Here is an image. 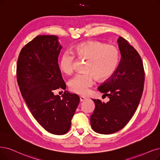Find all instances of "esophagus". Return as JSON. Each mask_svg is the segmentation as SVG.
<instances>
[{
	"label": "esophagus",
	"mask_w": 160,
	"mask_h": 160,
	"mask_svg": "<svg viewBox=\"0 0 160 160\" xmlns=\"http://www.w3.org/2000/svg\"><path fill=\"white\" fill-rule=\"evenodd\" d=\"M86 99V98H84V97H83V96H80V102H82L85 101Z\"/></svg>",
	"instance_id": "1"
}]
</instances>
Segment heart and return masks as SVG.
<instances>
[{"mask_svg":"<svg viewBox=\"0 0 160 160\" xmlns=\"http://www.w3.org/2000/svg\"><path fill=\"white\" fill-rule=\"evenodd\" d=\"M73 52L77 57L85 59L84 70L75 75L68 82L71 92L86 95L98 80H105L114 74L119 62V51L113 45L99 41H88L76 45ZM74 54V55H75ZM69 51L64 52L59 61V68L64 73L72 74L74 70L75 56Z\"/></svg>","mask_w":160,"mask_h":160,"instance_id":"b5f03b06","label":"heart"}]
</instances>
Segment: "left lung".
I'll use <instances>...</instances> for the list:
<instances>
[{
    "label": "left lung",
    "instance_id": "1",
    "mask_svg": "<svg viewBox=\"0 0 160 160\" xmlns=\"http://www.w3.org/2000/svg\"><path fill=\"white\" fill-rule=\"evenodd\" d=\"M117 42L121 55L119 66L98 88L109 101L92 99L96 107L90 123L93 131L99 134L114 133L127 125L138 108L144 89V70L140 55L122 37Z\"/></svg>",
    "mask_w": 160,
    "mask_h": 160
}]
</instances>
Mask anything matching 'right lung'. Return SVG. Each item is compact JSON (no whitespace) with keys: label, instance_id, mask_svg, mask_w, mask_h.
<instances>
[{"label":"right lung","instance_id":"right-lung-1","mask_svg":"<svg viewBox=\"0 0 160 160\" xmlns=\"http://www.w3.org/2000/svg\"><path fill=\"white\" fill-rule=\"evenodd\" d=\"M62 49L56 35H38L21 50L17 62V81L21 93L36 121L47 131L66 134L80 102L78 95L53 91L66 84L58 64Z\"/></svg>","mask_w":160,"mask_h":160}]
</instances>
